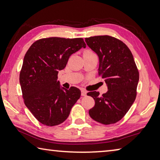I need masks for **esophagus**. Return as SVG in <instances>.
Masks as SVG:
<instances>
[{"label":"esophagus","mask_w":160,"mask_h":160,"mask_svg":"<svg viewBox=\"0 0 160 160\" xmlns=\"http://www.w3.org/2000/svg\"><path fill=\"white\" fill-rule=\"evenodd\" d=\"M81 95L83 97H85L87 95V92L85 90H81Z\"/></svg>","instance_id":"1"}]
</instances>
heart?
<instances>
[{
  "label": "heart",
  "mask_w": 160,
  "mask_h": 160,
  "mask_svg": "<svg viewBox=\"0 0 160 160\" xmlns=\"http://www.w3.org/2000/svg\"><path fill=\"white\" fill-rule=\"evenodd\" d=\"M85 52H92V51H90V50H87V51H85Z\"/></svg>",
  "instance_id": "heart-1"
}]
</instances>
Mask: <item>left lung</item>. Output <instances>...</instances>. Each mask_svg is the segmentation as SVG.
<instances>
[{
	"label": "left lung",
	"instance_id": "8db88e82",
	"mask_svg": "<svg viewBox=\"0 0 160 160\" xmlns=\"http://www.w3.org/2000/svg\"><path fill=\"white\" fill-rule=\"evenodd\" d=\"M85 39L99 56L98 75L108 86L107 92L102 95L96 91L87 94L95 102L89 114L104 125L115 123L123 118L136 98L138 69L131 50L117 38L102 35Z\"/></svg>",
	"mask_w": 160,
	"mask_h": 160
}]
</instances>
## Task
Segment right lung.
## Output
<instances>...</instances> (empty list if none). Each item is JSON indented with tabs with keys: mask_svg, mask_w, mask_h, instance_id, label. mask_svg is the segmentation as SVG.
Masks as SVG:
<instances>
[{
	"mask_svg": "<svg viewBox=\"0 0 160 160\" xmlns=\"http://www.w3.org/2000/svg\"><path fill=\"white\" fill-rule=\"evenodd\" d=\"M86 47L82 38H43L31 45L24 57L20 83L24 102L40 123L57 126L68 117L81 95L75 87L60 88L58 70L70 56Z\"/></svg>",
	"mask_w": 160,
	"mask_h": 160,
	"instance_id": "1",
	"label": "right lung"
}]
</instances>
